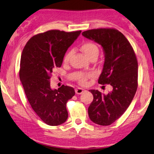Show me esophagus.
I'll return each instance as SVG.
<instances>
[{
	"mask_svg": "<svg viewBox=\"0 0 154 154\" xmlns=\"http://www.w3.org/2000/svg\"><path fill=\"white\" fill-rule=\"evenodd\" d=\"M75 94H79H79H82V93L85 91V89H82V88H80V87H79V88H76V89H75Z\"/></svg>",
	"mask_w": 154,
	"mask_h": 154,
	"instance_id": "obj_1",
	"label": "esophagus"
}]
</instances>
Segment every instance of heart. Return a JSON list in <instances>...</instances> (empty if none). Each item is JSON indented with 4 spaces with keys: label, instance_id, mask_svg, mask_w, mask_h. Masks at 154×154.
Returning <instances> with one entry per match:
<instances>
[{
    "label": "heart",
    "instance_id": "b5f03b06",
    "mask_svg": "<svg viewBox=\"0 0 154 154\" xmlns=\"http://www.w3.org/2000/svg\"><path fill=\"white\" fill-rule=\"evenodd\" d=\"M81 50L85 54V55H86L87 57H89V59H91V58L94 56H98V54H99V52H100L97 46L95 44H94V42L84 43L81 46ZM72 54H73V51L72 50L67 51V52L65 54L64 57V59H63L64 63H67L69 61ZM91 76H92V74H84V73H80V74H79L77 75V79L79 80L80 83H81V84H85L87 79Z\"/></svg>",
    "mask_w": 154,
    "mask_h": 154
}]
</instances>
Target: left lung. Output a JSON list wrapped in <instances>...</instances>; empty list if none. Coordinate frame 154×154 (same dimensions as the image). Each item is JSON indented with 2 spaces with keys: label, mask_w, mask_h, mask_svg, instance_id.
<instances>
[{
  "label": "left lung",
  "mask_w": 154,
  "mask_h": 154,
  "mask_svg": "<svg viewBox=\"0 0 154 154\" xmlns=\"http://www.w3.org/2000/svg\"><path fill=\"white\" fill-rule=\"evenodd\" d=\"M82 35L102 47L104 63L98 83L112 87L107 95L89 90L94 100L88 108L89 117L96 124L109 125L125 112L134 97L138 86L137 57L130 42L118 30L92 29Z\"/></svg>",
  "instance_id": "1"
}]
</instances>
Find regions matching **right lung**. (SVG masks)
Returning <instances> with one entry per match:
<instances>
[{"instance_id":"right-lung-1","label":"right lung","mask_w":154,"mask_h":154,"mask_svg":"<svg viewBox=\"0 0 154 154\" xmlns=\"http://www.w3.org/2000/svg\"><path fill=\"white\" fill-rule=\"evenodd\" d=\"M81 31L51 30L32 37L26 43L20 60V79L31 107L43 122L59 125L66 122L67 101L75 95L74 88L62 85L50 87V75L61 66L69 47Z\"/></svg>"}]
</instances>
